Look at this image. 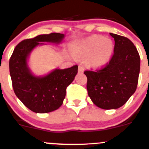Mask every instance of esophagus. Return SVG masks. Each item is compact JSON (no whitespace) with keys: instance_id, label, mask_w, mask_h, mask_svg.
Listing matches in <instances>:
<instances>
[{"instance_id":"1","label":"esophagus","mask_w":149,"mask_h":149,"mask_svg":"<svg viewBox=\"0 0 149 149\" xmlns=\"http://www.w3.org/2000/svg\"><path fill=\"white\" fill-rule=\"evenodd\" d=\"M84 71V68L82 65L79 66V73H83Z\"/></svg>"}]
</instances>
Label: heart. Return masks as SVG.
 Segmentation results:
<instances>
[{"label": "heart", "instance_id": "obj_1", "mask_svg": "<svg viewBox=\"0 0 149 149\" xmlns=\"http://www.w3.org/2000/svg\"><path fill=\"white\" fill-rule=\"evenodd\" d=\"M113 50L111 40L102 36H92L79 43L74 49L79 58H86L88 66L98 68L105 65L110 60Z\"/></svg>", "mask_w": 149, "mask_h": 149}]
</instances>
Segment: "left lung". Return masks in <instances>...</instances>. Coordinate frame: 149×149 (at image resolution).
<instances>
[{
	"instance_id": "left-lung-1",
	"label": "left lung",
	"mask_w": 149,
	"mask_h": 149,
	"mask_svg": "<svg viewBox=\"0 0 149 149\" xmlns=\"http://www.w3.org/2000/svg\"><path fill=\"white\" fill-rule=\"evenodd\" d=\"M115 40L114 54L107 65L97 71L86 70L88 97L98 107L115 109L127 102L137 88L139 54L127 37L109 33Z\"/></svg>"
}]
</instances>
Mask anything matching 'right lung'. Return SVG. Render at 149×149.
<instances>
[{
  "instance_id": "1",
  "label": "right lung",
  "mask_w": 149,
  "mask_h": 149,
  "mask_svg": "<svg viewBox=\"0 0 149 149\" xmlns=\"http://www.w3.org/2000/svg\"><path fill=\"white\" fill-rule=\"evenodd\" d=\"M65 34H40L23 40L13 50L9 61V70L13 91L26 107L36 113H47L63 104L66 88L78 73V65L65 69L55 68L45 76L33 74L28 64L31 52L43 42L59 45Z\"/></svg>"
}]
</instances>
